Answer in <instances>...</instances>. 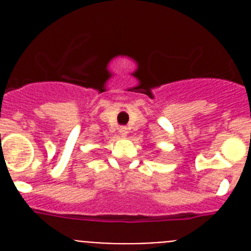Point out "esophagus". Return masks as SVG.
I'll return each instance as SVG.
<instances>
[{"label":"esophagus","mask_w":251,"mask_h":251,"mask_svg":"<svg viewBox=\"0 0 251 251\" xmlns=\"http://www.w3.org/2000/svg\"><path fill=\"white\" fill-rule=\"evenodd\" d=\"M119 134H121L122 137H126L128 134V129L126 127H121L119 128Z\"/></svg>","instance_id":"obj_1"}]
</instances>
